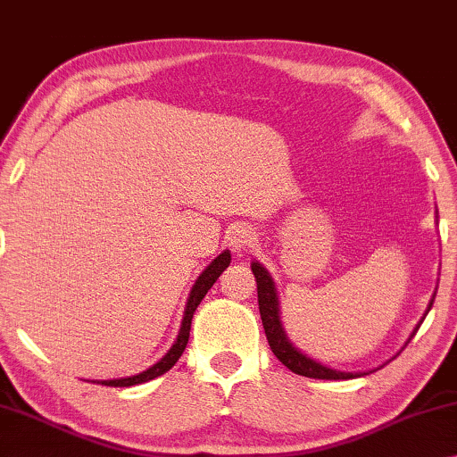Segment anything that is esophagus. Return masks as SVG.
<instances>
[{
	"label": "esophagus",
	"instance_id": "esophagus-1",
	"mask_svg": "<svg viewBox=\"0 0 457 457\" xmlns=\"http://www.w3.org/2000/svg\"><path fill=\"white\" fill-rule=\"evenodd\" d=\"M253 243H254V235L251 233L249 228H245V227L237 228L235 233H233V237H230V245H233L237 251H246V249H249V246H253Z\"/></svg>",
	"mask_w": 457,
	"mask_h": 457
}]
</instances>
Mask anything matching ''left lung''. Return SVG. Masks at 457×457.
Wrapping results in <instances>:
<instances>
[{
	"mask_svg": "<svg viewBox=\"0 0 457 457\" xmlns=\"http://www.w3.org/2000/svg\"><path fill=\"white\" fill-rule=\"evenodd\" d=\"M254 278H257V297H259V311H261V319H262V327H265V335L267 341L270 345V351H273L275 357L281 361L287 370H291L297 375H305V378H313V379H353V378H361V375L367 373H343V371H335L329 370V367H323L321 363L313 361V359L305 357L295 349L289 339L285 337V331L281 323H278V303H277V293H275V285L270 281V277L265 269H262L259 262H253L251 265ZM434 301L429 303L428 313Z\"/></svg>",
	"mask_w": 457,
	"mask_h": 457,
	"instance_id": "8db88e82",
	"label": "left lung"
}]
</instances>
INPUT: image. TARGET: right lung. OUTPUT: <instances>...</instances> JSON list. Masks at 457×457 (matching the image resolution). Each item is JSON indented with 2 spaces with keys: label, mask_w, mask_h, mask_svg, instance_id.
Returning a JSON list of instances; mask_svg holds the SVG:
<instances>
[{
  "label": "right lung",
  "mask_w": 457,
  "mask_h": 457,
  "mask_svg": "<svg viewBox=\"0 0 457 457\" xmlns=\"http://www.w3.org/2000/svg\"><path fill=\"white\" fill-rule=\"evenodd\" d=\"M230 265V253L224 251L222 254H219L211 265L204 269V273L196 278L195 287H192L190 291V297L187 303V311H184V319H182V327H180V333H179V339L174 341L172 349L168 351V353L160 359L156 365H152L150 370L142 371L138 375H132V378H124V379H108V381H94V383H102V386H108V387H130V386H138V383H146L150 379L158 378V375L166 373L170 367L179 361V357L182 355L184 347H187L188 337H190V323H192V315H195L196 307L200 305V301L204 299V295L208 293V289L216 283V278L222 275V270Z\"/></svg>",
  "instance_id": "1"
}]
</instances>
